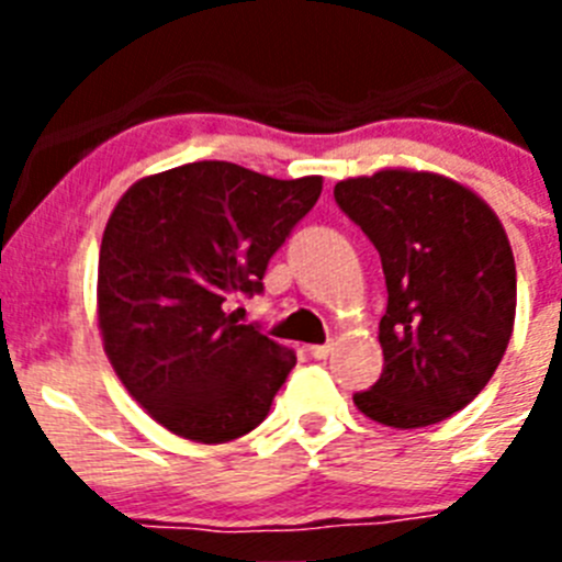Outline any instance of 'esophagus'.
I'll return each mask as SVG.
<instances>
[{
  "instance_id": "obj_1",
  "label": "esophagus",
  "mask_w": 562,
  "mask_h": 562,
  "mask_svg": "<svg viewBox=\"0 0 562 562\" xmlns=\"http://www.w3.org/2000/svg\"><path fill=\"white\" fill-rule=\"evenodd\" d=\"M331 351H335V342H324V346H310V355L315 357V360H326Z\"/></svg>"
}]
</instances>
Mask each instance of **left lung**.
Returning <instances> with one entry per match:
<instances>
[{
  "instance_id": "obj_1",
  "label": "left lung",
  "mask_w": 562,
  "mask_h": 562,
  "mask_svg": "<svg viewBox=\"0 0 562 562\" xmlns=\"http://www.w3.org/2000/svg\"><path fill=\"white\" fill-rule=\"evenodd\" d=\"M385 272V366L355 405L389 428H425L481 394L513 337L515 258L481 196L441 173L385 168L335 186Z\"/></svg>"
}]
</instances>
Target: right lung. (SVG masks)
<instances>
[{"mask_svg": "<svg viewBox=\"0 0 562 562\" xmlns=\"http://www.w3.org/2000/svg\"><path fill=\"white\" fill-rule=\"evenodd\" d=\"M321 188V177L272 180L202 160L143 177L114 205L98 258V329L114 374L162 428L222 445L270 414L295 351L225 306L265 292L270 258Z\"/></svg>", "mask_w": 562, "mask_h": 562, "instance_id": "1", "label": "right lung"}]
</instances>
